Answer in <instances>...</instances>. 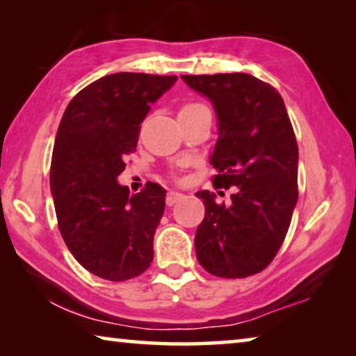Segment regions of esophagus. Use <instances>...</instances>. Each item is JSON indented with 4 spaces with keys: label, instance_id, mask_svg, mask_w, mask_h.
Here are the masks:
<instances>
[{
    "label": "esophagus",
    "instance_id": "esophagus-1",
    "mask_svg": "<svg viewBox=\"0 0 356 356\" xmlns=\"http://www.w3.org/2000/svg\"><path fill=\"white\" fill-rule=\"evenodd\" d=\"M184 197H185V195H182V193H179V191H168L166 204H168V206H174L176 202L182 201Z\"/></svg>",
    "mask_w": 356,
    "mask_h": 356
}]
</instances>
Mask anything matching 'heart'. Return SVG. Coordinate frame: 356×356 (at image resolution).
I'll use <instances>...</instances> for the list:
<instances>
[{"instance_id":"1","label":"heart","mask_w":356,"mask_h":356,"mask_svg":"<svg viewBox=\"0 0 356 356\" xmlns=\"http://www.w3.org/2000/svg\"><path fill=\"white\" fill-rule=\"evenodd\" d=\"M200 106H202V105H201V104H185L182 108H180L179 114H180V113H188V111H193V110H196V108H200Z\"/></svg>"}]
</instances>
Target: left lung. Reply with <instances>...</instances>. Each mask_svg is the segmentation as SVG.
Returning a JSON list of instances; mask_svg holds the SVG:
<instances>
[{"label":"left lung","mask_w":356,"mask_h":356,"mask_svg":"<svg viewBox=\"0 0 356 356\" xmlns=\"http://www.w3.org/2000/svg\"><path fill=\"white\" fill-rule=\"evenodd\" d=\"M212 102L218 140L210 156L213 185L238 188L231 206L197 191L206 215L195 237L196 257L220 278H246L273 261L298 200V146L284 100L248 74L182 75Z\"/></svg>","instance_id":"8db88e82"}]
</instances>
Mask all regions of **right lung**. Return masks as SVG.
Wrapping results in <instances>:
<instances>
[{
	"label": "right lung",
	"mask_w": 356,
	"mask_h": 356,
	"mask_svg": "<svg viewBox=\"0 0 356 356\" xmlns=\"http://www.w3.org/2000/svg\"><path fill=\"white\" fill-rule=\"evenodd\" d=\"M176 81L119 72L88 84L64 111L50 170L58 226L74 257L99 278H136L154 259L166 191L147 184L130 195L118 176L136 150L150 105Z\"/></svg>",
	"instance_id": "right-lung-1"
}]
</instances>
